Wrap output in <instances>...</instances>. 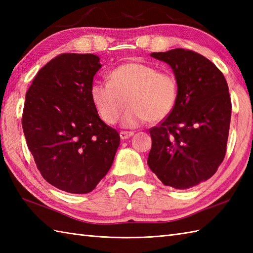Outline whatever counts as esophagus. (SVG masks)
Here are the masks:
<instances>
[{
    "mask_svg": "<svg viewBox=\"0 0 253 253\" xmlns=\"http://www.w3.org/2000/svg\"><path fill=\"white\" fill-rule=\"evenodd\" d=\"M132 135H133L132 131H121L120 132V136H121L123 140H126V139L130 138Z\"/></svg>",
    "mask_w": 253,
    "mask_h": 253,
    "instance_id": "1",
    "label": "esophagus"
}]
</instances>
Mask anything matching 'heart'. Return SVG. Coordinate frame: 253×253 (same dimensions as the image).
Listing matches in <instances>:
<instances>
[{"instance_id":"obj_1","label":"heart","mask_w":253,"mask_h":253,"mask_svg":"<svg viewBox=\"0 0 253 253\" xmlns=\"http://www.w3.org/2000/svg\"><path fill=\"white\" fill-rule=\"evenodd\" d=\"M109 83L96 82L90 89L91 100L101 120L114 124L127 103L121 124L137 127L150 121L165 120L178 100V84L169 72H161L147 64L128 62L107 75Z\"/></svg>"}]
</instances>
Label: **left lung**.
<instances>
[{"label":"left lung","instance_id":"obj_1","mask_svg":"<svg viewBox=\"0 0 253 253\" xmlns=\"http://www.w3.org/2000/svg\"><path fill=\"white\" fill-rule=\"evenodd\" d=\"M151 56L173 69L178 100L150 129L148 165L165 186L188 189L211 178L224 160L232 114L228 85L222 72L199 53L174 49Z\"/></svg>","mask_w":253,"mask_h":253}]
</instances>
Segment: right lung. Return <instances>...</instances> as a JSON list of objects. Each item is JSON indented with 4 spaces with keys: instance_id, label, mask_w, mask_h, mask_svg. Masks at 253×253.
I'll use <instances>...</instances> for the list:
<instances>
[{
    "instance_id": "obj_1",
    "label": "right lung",
    "mask_w": 253,
    "mask_h": 253,
    "mask_svg": "<svg viewBox=\"0 0 253 253\" xmlns=\"http://www.w3.org/2000/svg\"><path fill=\"white\" fill-rule=\"evenodd\" d=\"M101 67L94 54H61L38 72L26 93L27 146L42 177L63 191H92L120 146L118 132L101 121L91 100Z\"/></svg>"
}]
</instances>
